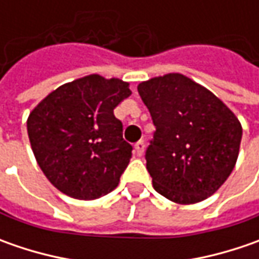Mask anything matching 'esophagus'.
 <instances>
[{
	"label": "esophagus",
	"instance_id": "1",
	"mask_svg": "<svg viewBox=\"0 0 259 259\" xmlns=\"http://www.w3.org/2000/svg\"><path fill=\"white\" fill-rule=\"evenodd\" d=\"M134 148H135V153H137V155H138V157H141V155L144 154V148H145L144 141H138V143L134 145Z\"/></svg>",
	"mask_w": 259,
	"mask_h": 259
}]
</instances>
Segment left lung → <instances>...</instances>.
<instances>
[{"label":"left lung","instance_id":"1","mask_svg":"<svg viewBox=\"0 0 259 259\" xmlns=\"http://www.w3.org/2000/svg\"><path fill=\"white\" fill-rule=\"evenodd\" d=\"M138 94L155 125L145 151L155 192L179 204L212 196L236 164L239 119L209 89L182 73L141 82Z\"/></svg>","mask_w":259,"mask_h":259}]
</instances>
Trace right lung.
<instances>
[{
    "label": "right lung",
    "mask_w": 259,
    "mask_h": 259,
    "mask_svg": "<svg viewBox=\"0 0 259 259\" xmlns=\"http://www.w3.org/2000/svg\"><path fill=\"white\" fill-rule=\"evenodd\" d=\"M130 95L128 82L89 75L59 86L30 112L31 150L57 190L94 200L118 186L133 147L114 109Z\"/></svg>",
    "instance_id": "right-lung-1"
}]
</instances>
